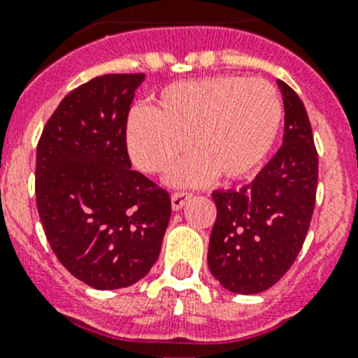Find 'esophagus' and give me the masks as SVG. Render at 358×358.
I'll list each match as a JSON object with an SVG mask.
<instances>
[{
  "mask_svg": "<svg viewBox=\"0 0 358 358\" xmlns=\"http://www.w3.org/2000/svg\"><path fill=\"white\" fill-rule=\"evenodd\" d=\"M192 197V194L190 192H175L171 196V208L173 211H180V209L185 206V202Z\"/></svg>",
  "mask_w": 358,
  "mask_h": 358,
  "instance_id": "esophagus-1",
  "label": "esophagus"
}]
</instances>
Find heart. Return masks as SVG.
Instances as JSON below:
<instances>
[{"label": "heart", "mask_w": 358, "mask_h": 358, "mask_svg": "<svg viewBox=\"0 0 358 358\" xmlns=\"http://www.w3.org/2000/svg\"><path fill=\"white\" fill-rule=\"evenodd\" d=\"M282 102L265 79L211 78L162 90L149 110H133L124 143L133 164L156 175L185 150L194 154L169 182L194 187L215 175L239 180L255 173L275 145Z\"/></svg>", "instance_id": "obj_1"}]
</instances>
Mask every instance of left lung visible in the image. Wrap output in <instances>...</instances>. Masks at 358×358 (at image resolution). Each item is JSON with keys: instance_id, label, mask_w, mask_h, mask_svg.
<instances>
[{"instance_id": "8db88e82", "label": "left lung", "mask_w": 358, "mask_h": 358, "mask_svg": "<svg viewBox=\"0 0 358 358\" xmlns=\"http://www.w3.org/2000/svg\"><path fill=\"white\" fill-rule=\"evenodd\" d=\"M284 100L282 147L241 190H216L208 265L225 289L256 294L291 268L315 208L319 159L301 99L277 81Z\"/></svg>"}]
</instances>
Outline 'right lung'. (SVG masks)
Segmentation results:
<instances>
[{
    "instance_id": "add662e5",
    "label": "right lung",
    "mask_w": 358,
    "mask_h": 358,
    "mask_svg": "<svg viewBox=\"0 0 358 358\" xmlns=\"http://www.w3.org/2000/svg\"><path fill=\"white\" fill-rule=\"evenodd\" d=\"M145 74H106L72 90L36 150V204L53 252L95 289L149 273L171 216L164 189L131 169L124 128Z\"/></svg>"
}]
</instances>
